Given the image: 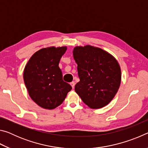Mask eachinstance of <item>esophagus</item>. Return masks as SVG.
I'll return each instance as SVG.
<instances>
[{
	"label": "esophagus",
	"instance_id": "esophagus-1",
	"mask_svg": "<svg viewBox=\"0 0 148 148\" xmlns=\"http://www.w3.org/2000/svg\"><path fill=\"white\" fill-rule=\"evenodd\" d=\"M71 86H72V89H74V88L75 84H74V82H71Z\"/></svg>",
	"mask_w": 148,
	"mask_h": 148
}]
</instances>
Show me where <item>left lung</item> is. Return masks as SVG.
<instances>
[{"label": "left lung", "instance_id": "1", "mask_svg": "<svg viewBox=\"0 0 148 148\" xmlns=\"http://www.w3.org/2000/svg\"><path fill=\"white\" fill-rule=\"evenodd\" d=\"M73 57L79 77L75 91L91 108L106 106L121 84V68L116 59L105 50L90 45L75 47Z\"/></svg>", "mask_w": 148, "mask_h": 148}]
</instances>
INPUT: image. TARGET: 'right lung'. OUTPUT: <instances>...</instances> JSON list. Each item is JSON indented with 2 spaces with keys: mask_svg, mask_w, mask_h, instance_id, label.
Here are the masks:
<instances>
[{
  "mask_svg": "<svg viewBox=\"0 0 148 148\" xmlns=\"http://www.w3.org/2000/svg\"><path fill=\"white\" fill-rule=\"evenodd\" d=\"M66 46H54L38 50L29 60L23 72L25 85L35 103L44 109L53 110L61 105L71 85L62 80L59 66Z\"/></svg>",
  "mask_w": 148,
  "mask_h": 148,
  "instance_id": "right-lung-1",
  "label": "right lung"
}]
</instances>
